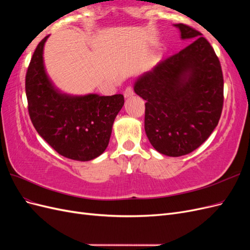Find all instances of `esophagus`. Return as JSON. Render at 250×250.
<instances>
[{
  "label": "esophagus",
  "mask_w": 250,
  "mask_h": 250,
  "mask_svg": "<svg viewBox=\"0 0 250 250\" xmlns=\"http://www.w3.org/2000/svg\"><path fill=\"white\" fill-rule=\"evenodd\" d=\"M133 89L131 86H128L125 90H124V97L125 98H131L133 96Z\"/></svg>",
  "instance_id": "34e87169"
}]
</instances>
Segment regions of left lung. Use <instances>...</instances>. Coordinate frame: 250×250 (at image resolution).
Instances as JSON below:
<instances>
[{"mask_svg":"<svg viewBox=\"0 0 250 250\" xmlns=\"http://www.w3.org/2000/svg\"><path fill=\"white\" fill-rule=\"evenodd\" d=\"M181 40H194L135 80L146 100L145 131L153 148L172 157L191 153L214 131L223 106L220 62L201 33L175 24Z\"/></svg>","mask_w":250,"mask_h":250,"instance_id":"8db88e82","label":"left lung"}]
</instances>
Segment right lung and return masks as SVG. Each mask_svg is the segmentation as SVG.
I'll use <instances>...</instances> for the list:
<instances>
[{
  "label": "right lung",
  "instance_id": "1",
  "mask_svg": "<svg viewBox=\"0 0 250 250\" xmlns=\"http://www.w3.org/2000/svg\"><path fill=\"white\" fill-rule=\"evenodd\" d=\"M48 37L36 47L26 75L30 119L41 137L60 155L79 162L92 161L107 148L124 97L73 96L60 92L43 63Z\"/></svg>",
  "mask_w": 250,
  "mask_h": 250
}]
</instances>
